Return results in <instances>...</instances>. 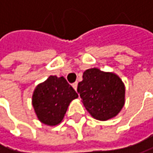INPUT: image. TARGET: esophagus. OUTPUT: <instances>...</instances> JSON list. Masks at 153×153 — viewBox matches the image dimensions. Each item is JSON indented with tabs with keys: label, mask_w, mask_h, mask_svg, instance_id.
Returning <instances> with one entry per match:
<instances>
[{
	"label": "esophagus",
	"mask_w": 153,
	"mask_h": 153,
	"mask_svg": "<svg viewBox=\"0 0 153 153\" xmlns=\"http://www.w3.org/2000/svg\"><path fill=\"white\" fill-rule=\"evenodd\" d=\"M77 86H78V82H75L72 83V87L74 88L75 90H77Z\"/></svg>",
	"instance_id": "34e87169"
}]
</instances>
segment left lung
<instances>
[{"instance_id": "obj_1", "label": "left lung", "mask_w": 153, "mask_h": 153, "mask_svg": "<svg viewBox=\"0 0 153 153\" xmlns=\"http://www.w3.org/2000/svg\"><path fill=\"white\" fill-rule=\"evenodd\" d=\"M77 92L87 111L98 120L116 117L125 103V87L120 78L96 68L83 72Z\"/></svg>"}]
</instances>
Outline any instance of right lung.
Wrapping results in <instances>:
<instances>
[{"label":"right lung","instance_id":"add662e5","mask_svg":"<svg viewBox=\"0 0 153 153\" xmlns=\"http://www.w3.org/2000/svg\"><path fill=\"white\" fill-rule=\"evenodd\" d=\"M78 94L64 77L49 76L37 85L33 94V106L38 119L48 126L61 122L70 103Z\"/></svg>","mask_w":153,"mask_h":153}]
</instances>
